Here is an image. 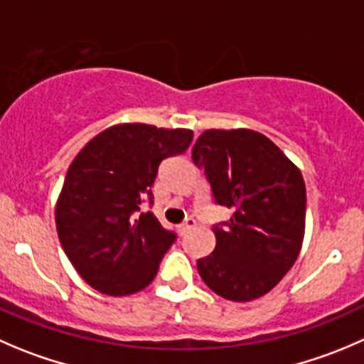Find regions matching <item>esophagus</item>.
Returning <instances> with one entry per match:
<instances>
[{
	"instance_id": "esophagus-1",
	"label": "esophagus",
	"mask_w": 364,
	"mask_h": 364,
	"mask_svg": "<svg viewBox=\"0 0 364 364\" xmlns=\"http://www.w3.org/2000/svg\"><path fill=\"white\" fill-rule=\"evenodd\" d=\"M197 225V222L193 220V218H186L185 222H183V224H179V232H181V235H185V232H188L190 229H193Z\"/></svg>"
}]
</instances>
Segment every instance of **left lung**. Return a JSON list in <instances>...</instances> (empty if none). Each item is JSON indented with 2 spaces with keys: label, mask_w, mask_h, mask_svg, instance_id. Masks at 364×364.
Returning a JSON list of instances; mask_svg holds the SVG:
<instances>
[{
  "label": "left lung",
  "mask_w": 364,
  "mask_h": 364,
  "mask_svg": "<svg viewBox=\"0 0 364 364\" xmlns=\"http://www.w3.org/2000/svg\"><path fill=\"white\" fill-rule=\"evenodd\" d=\"M215 203L232 217L215 225V250L197 261L210 290L249 302L294 267L306 228V185L297 165L252 129H206L192 149Z\"/></svg>",
  "instance_id": "1"
}]
</instances>
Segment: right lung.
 <instances>
[{
	"label": "right lung",
	"instance_id": "obj_1",
	"mask_svg": "<svg viewBox=\"0 0 364 364\" xmlns=\"http://www.w3.org/2000/svg\"><path fill=\"white\" fill-rule=\"evenodd\" d=\"M192 129L117 124L94 136L70 164L56 200L63 252L94 290L122 297L156 276L176 235L142 204H153L161 160L192 144Z\"/></svg>",
	"mask_w": 364,
	"mask_h": 364
}]
</instances>
